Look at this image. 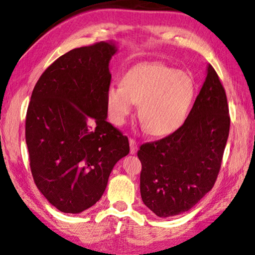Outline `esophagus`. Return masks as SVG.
Here are the masks:
<instances>
[{
	"mask_svg": "<svg viewBox=\"0 0 255 255\" xmlns=\"http://www.w3.org/2000/svg\"><path fill=\"white\" fill-rule=\"evenodd\" d=\"M128 142H130V152L132 154L135 153L136 151H137V142L134 139H132V137H130V140H128Z\"/></svg>",
	"mask_w": 255,
	"mask_h": 255,
	"instance_id": "34e87169",
	"label": "esophagus"
}]
</instances>
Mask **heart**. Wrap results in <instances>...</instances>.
<instances>
[{"label": "heart", "instance_id": "obj_1", "mask_svg": "<svg viewBox=\"0 0 255 255\" xmlns=\"http://www.w3.org/2000/svg\"><path fill=\"white\" fill-rule=\"evenodd\" d=\"M195 96L189 75L160 62L136 65L111 86L106 104L112 122L122 125L140 104L139 116L150 134L168 135L184 123Z\"/></svg>", "mask_w": 255, "mask_h": 255}]
</instances>
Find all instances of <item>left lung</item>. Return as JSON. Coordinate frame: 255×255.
Masks as SVG:
<instances>
[{
	"instance_id": "1",
	"label": "left lung",
	"mask_w": 255,
	"mask_h": 255,
	"mask_svg": "<svg viewBox=\"0 0 255 255\" xmlns=\"http://www.w3.org/2000/svg\"><path fill=\"white\" fill-rule=\"evenodd\" d=\"M225 89L212 65L193 109L179 128L137 151L141 197L159 217L194 207L217 179L230 133Z\"/></svg>"
}]
</instances>
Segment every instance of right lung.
Masks as SVG:
<instances>
[{
    "label": "right lung",
    "mask_w": 255,
    "mask_h": 255,
    "mask_svg": "<svg viewBox=\"0 0 255 255\" xmlns=\"http://www.w3.org/2000/svg\"><path fill=\"white\" fill-rule=\"evenodd\" d=\"M116 47L73 49L40 76L25 118L30 169L38 189L62 213L100 200L115 163L130 152L128 136L106 121L109 64Z\"/></svg>",
    "instance_id": "obj_1"
}]
</instances>
